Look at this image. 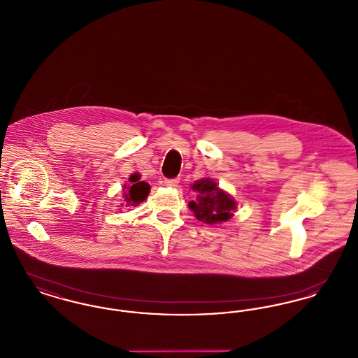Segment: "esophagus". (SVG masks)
I'll return each instance as SVG.
<instances>
[{
	"label": "esophagus",
	"mask_w": 358,
	"mask_h": 358,
	"mask_svg": "<svg viewBox=\"0 0 358 358\" xmlns=\"http://www.w3.org/2000/svg\"><path fill=\"white\" fill-rule=\"evenodd\" d=\"M178 182H180V178H173V180H165V185L169 187H178Z\"/></svg>",
	"instance_id": "obj_1"
}]
</instances>
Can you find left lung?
Here are the masks:
<instances>
[{"mask_svg":"<svg viewBox=\"0 0 358 358\" xmlns=\"http://www.w3.org/2000/svg\"><path fill=\"white\" fill-rule=\"evenodd\" d=\"M190 187L197 196L196 200L187 205L197 220L213 225L232 219L238 204L234 197L219 187L212 178L205 177L197 180Z\"/></svg>","mask_w":358,"mask_h":358,"instance_id":"1","label":"left lung"}]
</instances>
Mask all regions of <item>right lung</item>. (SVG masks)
I'll return each instance as SVG.
<instances>
[{"label":"right lung","mask_w":358,"mask_h":358,"mask_svg":"<svg viewBox=\"0 0 358 358\" xmlns=\"http://www.w3.org/2000/svg\"><path fill=\"white\" fill-rule=\"evenodd\" d=\"M130 184H124L122 189L123 201L120 206H136L145 201L150 193V185L145 181H141L139 173H133L129 177Z\"/></svg>","instance_id":"1"}]
</instances>
